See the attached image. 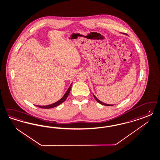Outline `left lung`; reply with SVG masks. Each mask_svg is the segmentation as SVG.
<instances>
[{"instance_id":"obj_1","label":"left lung","mask_w":160,"mask_h":160,"mask_svg":"<svg viewBox=\"0 0 160 160\" xmlns=\"http://www.w3.org/2000/svg\"><path fill=\"white\" fill-rule=\"evenodd\" d=\"M93 97H94V98L95 99V100L98 102H99V103H101V104H102V105H106V106H112L113 105H109V104H107V103H103V102H102L101 101H100L99 100H98V99L97 98H96V97L93 95Z\"/></svg>"}]
</instances>
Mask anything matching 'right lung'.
<instances>
[{
    "label": "right lung",
    "mask_w": 160,
    "mask_h": 160,
    "mask_svg": "<svg viewBox=\"0 0 160 160\" xmlns=\"http://www.w3.org/2000/svg\"><path fill=\"white\" fill-rule=\"evenodd\" d=\"M72 85V83H71V85H70V87H69V88L68 89L67 91L66 92V93H65V95H63V97L61 99H59L58 101L56 102L55 103H52V104L49 105H46V106H39V105H36V107H39V108H41L49 109L52 108H54V107H56L57 106L59 105L60 104L63 103V102L67 99L68 96L69 95V93L70 91H71V89Z\"/></svg>",
    "instance_id": "obj_1"
}]
</instances>
